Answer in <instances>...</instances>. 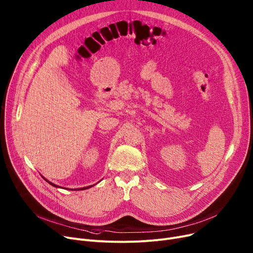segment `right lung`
<instances>
[{
	"label": "right lung",
	"instance_id": "obj_1",
	"mask_svg": "<svg viewBox=\"0 0 253 253\" xmlns=\"http://www.w3.org/2000/svg\"><path fill=\"white\" fill-rule=\"evenodd\" d=\"M46 182H48L50 185H53L54 187H58V188H60V186H58V185H55L54 183H52V182H49V181H47V180H45ZM90 187H92V186H87V187H83V188H78V189H74V190H84V189H87V188H90Z\"/></svg>",
	"mask_w": 253,
	"mask_h": 253
}]
</instances>
